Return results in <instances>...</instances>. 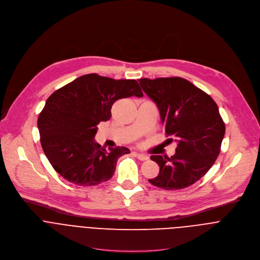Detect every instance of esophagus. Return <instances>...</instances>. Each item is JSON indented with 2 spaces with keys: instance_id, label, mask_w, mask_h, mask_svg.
Returning <instances> with one entry per match:
<instances>
[{
  "instance_id": "esophagus-1",
  "label": "esophagus",
  "mask_w": 260,
  "mask_h": 260,
  "mask_svg": "<svg viewBox=\"0 0 260 260\" xmlns=\"http://www.w3.org/2000/svg\"><path fill=\"white\" fill-rule=\"evenodd\" d=\"M136 156H137V158H138L139 160H147V159L149 158L148 155L143 154V153H139V152H136Z\"/></svg>"
}]
</instances>
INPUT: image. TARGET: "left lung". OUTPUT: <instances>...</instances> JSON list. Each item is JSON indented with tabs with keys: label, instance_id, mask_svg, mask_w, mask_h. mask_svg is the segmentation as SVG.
I'll list each match as a JSON object with an SVG mask.
<instances>
[{
	"label": "left lung",
	"instance_id": "8db88e82",
	"mask_svg": "<svg viewBox=\"0 0 260 260\" xmlns=\"http://www.w3.org/2000/svg\"><path fill=\"white\" fill-rule=\"evenodd\" d=\"M139 84L157 106L167 136L177 142L171 157L150 156L159 173L148 181L165 190L186 188L208 172L220 152L225 127L217 105L181 77L141 78Z\"/></svg>",
	"mask_w": 260,
	"mask_h": 260
}]
</instances>
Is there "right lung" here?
Returning a JSON list of instances; mask_svg holds the SVG:
<instances>
[{"label":"right lung","mask_w":260,"mask_h":260,"mask_svg":"<svg viewBox=\"0 0 260 260\" xmlns=\"http://www.w3.org/2000/svg\"><path fill=\"white\" fill-rule=\"evenodd\" d=\"M143 96L136 80L100 76L78 77L47 100L38 119L41 143L49 161L64 179L79 186L110 180L126 147L105 149L95 142L98 125L111 119L120 99Z\"/></svg>","instance_id":"obj_1"}]
</instances>
